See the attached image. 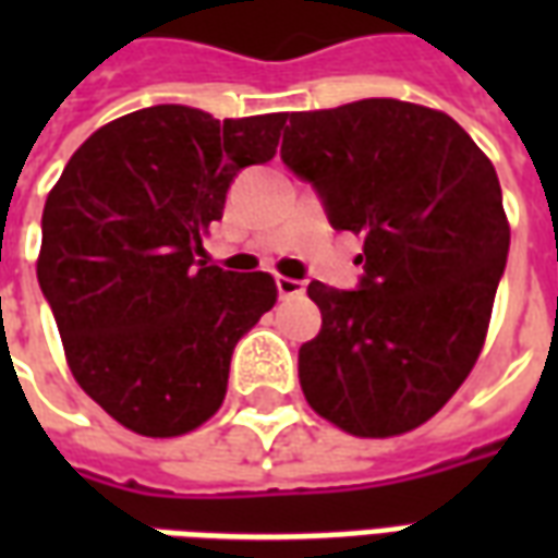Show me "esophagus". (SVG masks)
I'll list each match as a JSON object with an SVG mask.
<instances>
[{
  "mask_svg": "<svg viewBox=\"0 0 558 558\" xmlns=\"http://www.w3.org/2000/svg\"><path fill=\"white\" fill-rule=\"evenodd\" d=\"M278 292L283 295V299H292V295H304V280L283 278V275H278Z\"/></svg>",
  "mask_w": 558,
  "mask_h": 558,
  "instance_id": "34e87169",
  "label": "esophagus"
}]
</instances>
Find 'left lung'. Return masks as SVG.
<instances>
[{
	"instance_id": "obj_1",
	"label": "left lung",
	"mask_w": 558,
	"mask_h": 558,
	"mask_svg": "<svg viewBox=\"0 0 558 558\" xmlns=\"http://www.w3.org/2000/svg\"><path fill=\"white\" fill-rule=\"evenodd\" d=\"M280 158L335 230L364 235L359 290L307 287L323 328L299 350L304 398L352 436L415 430L487 338L511 242L490 158L448 113L395 98L292 113Z\"/></svg>"
}]
</instances>
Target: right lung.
<instances>
[{"mask_svg":"<svg viewBox=\"0 0 558 558\" xmlns=\"http://www.w3.org/2000/svg\"><path fill=\"white\" fill-rule=\"evenodd\" d=\"M283 125L287 113L146 107L98 128L47 194L38 283L74 379L128 430L170 439L206 424L235 343L278 302L268 271L199 256L235 172L275 158Z\"/></svg>","mask_w":558,"mask_h":558,"instance_id":"right-lung-1","label":"right lung"}]
</instances>
